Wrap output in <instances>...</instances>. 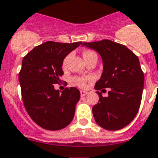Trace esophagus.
<instances>
[{"mask_svg": "<svg viewBox=\"0 0 158 158\" xmlns=\"http://www.w3.org/2000/svg\"><path fill=\"white\" fill-rule=\"evenodd\" d=\"M87 94H88V92H87V91H80V95H81V96H84V95H86Z\"/></svg>", "mask_w": 158, "mask_h": 158, "instance_id": "34e87169", "label": "esophagus"}]
</instances>
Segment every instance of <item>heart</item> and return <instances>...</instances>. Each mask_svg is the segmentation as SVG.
I'll return each mask as SVG.
<instances>
[{"label": "heart", "instance_id": "obj_1", "mask_svg": "<svg viewBox=\"0 0 158 158\" xmlns=\"http://www.w3.org/2000/svg\"><path fill=\"white\" fill-rule=\"evenodd\" d=\"M83 59L84 60L87 61L89 59L92 58V57H97L96 54H95L94 51H91V50H84L83 53ZM67 59H68V56L66 57L63 61V67H66V65H67ZM87 78H84V77H74L73 78V81L74 83L76 84L78 87H85L87 86Z\"/></svg>", "mask_w": 158, "mask_h": 158}]
</instances>
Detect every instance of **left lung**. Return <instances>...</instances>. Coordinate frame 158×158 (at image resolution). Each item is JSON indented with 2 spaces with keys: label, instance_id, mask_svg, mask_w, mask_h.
Instances as JSON below:
<instances>
[{
  "label": "left lung",
  "instance_id": "left-lung-1",
  "mask_svg": "<svg viewBox=\"0 0 158 158\" xmlns=\"http://www.w3.org/2000/svg\"><path fill=\"white\" fill-rule=\"evenodd\" d=\"M83 46L95 50L103 60L101 78L95 83V89L101 92L99 102L92 108L95 122L107 130H119L127 126L139 111L143 88L144 73L138 57L124 45L104 39L99 42H83Z\"/></svg>",
  "mask_w": 158,
  "mask_h": 158
}]
</instances>
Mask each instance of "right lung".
I'll use <instances>...</instances> for the list:
<instances>
[{
	"label": "right lung",
	"instance_id": "right-lung-1",
	"mask_svg": "<svg viewBox=\"0 0 158 158\" xmlns=\"http://www.w3.org/2000/svg\"><path fill=\"white\" fill-rule=\"evenodd\" d=\"M82 42H46L35 46L22 59L19 72L22 97L26 112L42 128L59 130L73 120L80 98L76 87H67L62 94L54 89L63 75V61Z\"/></svg>",
	"mask_w": 158,
	"mask_h": 158
}]
</instances>
